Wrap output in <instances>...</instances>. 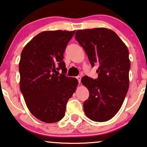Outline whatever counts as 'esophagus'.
<instances>
[{
	"mask_svg": "<svg viewBox=\"0 0 147 147\" xmlns=\"http://www.w3.org/2000/svg\"><path fill=\"white\" fill-rule=\"evenodd\" d=\"M76 78H77L78 80V82H79V84H80V82H81V77L79 76H78L76 77Z\"/></svg>",
	"mask_w": 147,
	"mask_h": 147,
	"instance_id": "obj_1",
	"label": "esophagus"
}]
</instances>
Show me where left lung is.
Instances as JSON below:
<instances>
[{"instance_id":"left-lung-1","label":"left lung","mask_w":147,"mask_h":147,"mask_svg":"<svg viewBox=\"0 0 147 147\" xmlns=\"http://www.w3.org/2000/svg\"><path fill=\"white\" fill-rule=\"evenodd\" d=\"M75 39L84 48L90 65L98 64L94 80L85 76L81 82L89 91L83 104L87 117L105 122L122 106L129 85V51L113 30L106 28L78 30Z\"/></svg>"}]
</instances>
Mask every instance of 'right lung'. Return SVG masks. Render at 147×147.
Segmentation results:
<instances>
[{"instance_id": "add662e5", "label": "right lung", "mask_w": 147, "mask_h": 147, "mask_svg": "<svg viewBox=\"0 0 147 147\" xmlns=\"http://www.w3.org/2000/svg\"><path fill=\"white\" fill-rule=\"evenodd\" d=\"M76 30H50L36 35L25 46L19 63L20 88L29 111L43 122L64 117L66 104L78 81L65 76L63 54ZM61 69L62 74L59 75Z\"/></svg>"}]
</instances>
